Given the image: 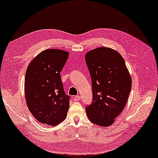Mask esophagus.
Wrapping results in <instances>:
<instances>
[{"instance_id": "1", "label": "esophagus", "mask_w": 158, "mask_h": 158, "mask_svg": "<svg viewBox=\"0 0 158 158\" xmlns=\"http://www.w3.org/2000/svg\"><path fill=\"white\" fill-rule=\"evenodd\" d=\"M73 100H74L75 101H78L81 100V96H75L74 98H73Z\"/></svg>"}]
</instances>
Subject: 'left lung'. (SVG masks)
<instances>
[{"mask_svg": "<svg viewBox=\"0 0 158 158\" xmlns=\"http://www.w3.org/2000/svg\"><path fill=\"white\" fill-rule=\"evenodd\" d=\"M92 81V103L86 107L89 120L95 124L109 127L126 105L131 88V79L124 60L118 52L98 47L85 57Z\"/></svg>", "mask_w": 158, "mask_h": 158, "instance_id": "obj_1", "label": "left lung"}]
</instances>
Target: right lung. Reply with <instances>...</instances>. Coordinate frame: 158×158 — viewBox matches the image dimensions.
<instances>
[{"mask_svg":"<svg viewBox=\"0 0 158 158\" xmlns=\"http://www.w3.org/2000/svg\"><path fill=\"white\" fill-rule=\"evenodd\" d=\"M68 52L49 49L40 52L28 66L25 75V98L34 117L42 124H59L66 118L70 96L65 94L60 72Z\"/></svg>","mask_w":158,"mask_h":158,"instance_id":"obj_1","label":"right lung"}]
</instances>
